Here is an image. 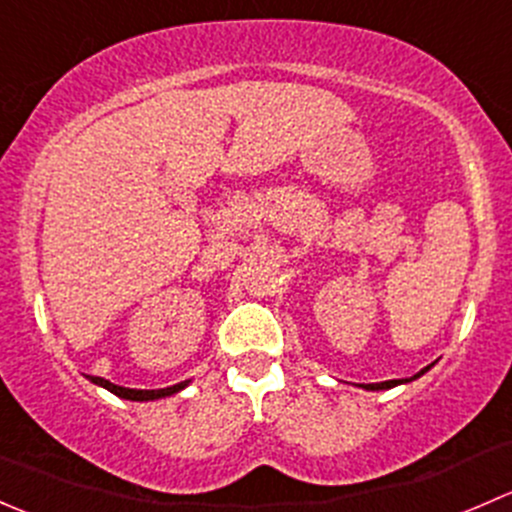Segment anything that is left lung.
<instances>
[{"label":"left lung","instance_id":"1","mask_svg":"<svg viewBox=\"0 0 512 512\" xmlns=\"http://www.w3.org/2000/svg\"><path fill=\"white\" fill-rule=\"evenodd\" d=\"M426 371H428V366H426V369L418 371L414 379H418L421 374H426ZM406 381H411V379H391V381H381V384H361V386H364V389H369V391H379V389H391V386L406 384Z\"/></svg>","mask_w":512,"mask_h":512}]
</instances>
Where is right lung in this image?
<instances>
[{"instance_id":"obj_1","label":"right lung","mask_w":512,"mask_h":512,"mask_svg":"<svg viewBox=\"0 0 512 512\" xmlns=\"http://www.w3.org/2000/svg\"><path fill=\"white\" fill-rule=\"evenodd\" d=\"M91 381L98 386H103V389H108L111 394L121 396V399H128V401H153V399H165V396H173L178 394V391H183L185 386H188V381H180V384L175 386H168V389H126V386H118V384H111L108 379H101V376H91Z\"/></svg>"}]
</instances>
